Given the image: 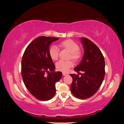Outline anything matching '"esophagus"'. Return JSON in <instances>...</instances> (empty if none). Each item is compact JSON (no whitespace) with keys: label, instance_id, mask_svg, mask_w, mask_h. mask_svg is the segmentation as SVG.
Here are the masks:
<instances>
[{"label":"esophagus","instance_id":"1","mask_svg":"<svg viewBox=\"0 0 124 124\" xmlns=\"http://www.w3.org/2000/svg\"><path fill=\"white\" fill-rule=\"evenodd\" d=\"M62 74H63V75H64V76H66V75H68V73H63Z\"/></svg>","mask_w":124,"mask_h":124}]
</instances>
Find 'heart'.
I'll use <instances>...</instances> for the list:
<instances>
[{
    "mask_svg": "<svg viewBox=\"0 0 124 124\" xmlns=\"http://www.w3.org/2000/svg\"><path fill=\"white\" fill-rule=\"evenodd\" d=\"M60 46L68 50L70 52V57L74 61H78L81 56V51L79 50V45L74 41L68 39L61 42ZM50 57L53 60H57L59 54V49L56 45H53L50 46L49 50ZM73 63L71 61L60 60L56 63V67L57 70L63 72H67L70 68L73 67Z\"/></svg>",
    "mask_w": 124,
    "mask_h": 124,
    "instance_id": "obj_1",
    "label": "heart"
}]
</instances>
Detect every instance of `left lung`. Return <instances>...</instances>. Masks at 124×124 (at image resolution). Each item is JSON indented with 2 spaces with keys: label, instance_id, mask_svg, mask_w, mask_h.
I'll use <instances>...</instances> for the list:
<instances>
[{
  "label": "left lung",
  "instance_id": "left-lung-1",
  "mask_svg": "<svg viewBox=\"0 0 124 124\" xmlns=\"http://www.w3.org/2000/svg\"><path fill=\"white\" fill-rule=\"evenodd\" d=\"M80 39L84 52L80 63L74 70L83 73L80 77L70 74L73 78L70 90L75 97L86 99L93 96L101 85L105 75V62L101 51L93 42L86 38Z\"/></svg>",
  "mask_w": 124,
  "mask_h": 124
}]
</instances>
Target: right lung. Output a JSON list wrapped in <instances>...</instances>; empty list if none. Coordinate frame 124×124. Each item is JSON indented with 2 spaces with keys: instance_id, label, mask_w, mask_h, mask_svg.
<instances>
[{
  "instance_id": "obj_1",
  "label": "right lung",
  "mask_w": 124,
  "mask_h": 124,
  "mask_svg": "<svg viewBox=\"0 0 124 124\" xmlns=\"http://www.w3.org/2000/svg\"><path fill=\"white\" fill-rule=\"evenodd\" d=\"M58 39L49 37H38L29 44L23 55V80L29 92L38 100L51 99L56 93L55 84L62 78V72H54L55 66L49 53L50 44Z\"/></svg>"
}]
</instances>
